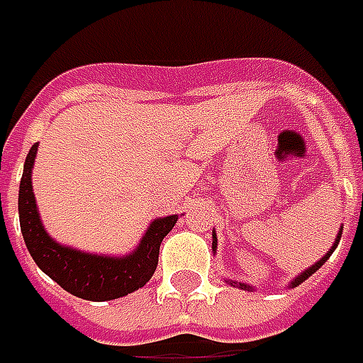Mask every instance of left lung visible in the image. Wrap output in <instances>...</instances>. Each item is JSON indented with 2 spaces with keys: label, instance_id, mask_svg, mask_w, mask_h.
<instances>
[{
  "label": "left lung",
  "instance_id": "8db88e82",
  "mask_svg": "<svg viewBox=\"0 0 363 363\" xmlns=\"http://www.w3.org/2000/svg\"><path fill=\"white\" fill-rule=\"evenodd\" d=\"M340 236H342V228H340V230H338V235H336V240H334V244H333V246H330V250L326 252L325 256H323V258L318 259L317 264H313V266H311V268H307V269H305V272H303V274H299V276L295 277V279H293L291 284H289V287H297V285L303 284V281H305V279H307V277L313 276V274H315V272H317V269L320 268V266H323V264H325L326 259L330 258V254H333V252H334V248H336V246H338V242H340ZM213 250H217V235H213ZM233 284L238 285V287H240V289H246V291H250V289H252V285L240 284V281H233Z\"/></svg>",
  "mask_w": 363,
  "mask_h": 363
}]
</instances>
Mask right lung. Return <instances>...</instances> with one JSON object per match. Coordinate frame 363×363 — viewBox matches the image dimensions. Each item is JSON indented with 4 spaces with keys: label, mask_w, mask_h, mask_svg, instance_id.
Masks as SVG:
<instances>
[{
    "label": "right lung",
    "mask_w": 363,
    "mask_h": 363,
    "mask_svg": "<svg viewBox=\"0 0 363 363\" xmlns=\"http://www.w3.org/2000/svg\"><path fill=\"white\" fill-rule=\"evenodd\" d=\"M37 148L38 143L30 146L19 186V223L23 240L35 264L62 289L79 299H119L146 285L158 266L162 240L174 228L177 215L152 220L135 252L121 258L89 254L58 244L43 227L33 194L30 174Z\"/></svg>",
    "instance_id": "right-lung-1"
}]
</instances>
